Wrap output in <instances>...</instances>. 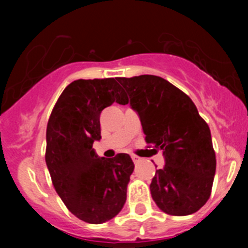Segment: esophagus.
Masks as SVG:
<instances>
[{
	"label": "esophagus",
	"instance_id": "esophagus-1",
	"mask_svg": "<svg viewBox=\"0 0 248 248\" xmlns=\"http://www.w3.org/2000/svg\"><path fill=\"white\" fill-rule=\"evenodd\" d=\"M131 157H132V159H133L134 163H138V162H140V159H141L139 156H137V155H132Z\"/></svg>",
	"mask_w": 248,
	"mask_h": 248
}]
</instances>
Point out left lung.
Segmentation results:
<instances>
[{
	"instance_id": "1",
	"label": "left lung",
	"mask_w": 248,
	"mask_h": 248,
	"mask_svg": "<svg viewBox=\"0 0 248 248\" xmlns=\"http://www.w3.org/2000/svg\"><path fill=\"white\" fill-rule=\"evenodd\" d=\"M139 114L147 147L163 150L166 166L156 170L152 199L163 212L186 216L209 201L216 171L211 133L185 92L156 76L119 78ZM154 149V150H155Z\"/></svg>"
}]
</instances>
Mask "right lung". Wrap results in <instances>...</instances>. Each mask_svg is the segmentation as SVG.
<instances>
[{
    "instance_id": "obj_1",
    "label": "right lung",
    "mask_w": 248,
    "mask_h": 248,
    "mask_svg": "<svg viewBox=\"0 0 248 248\" xmlns=\"http://www.w3.org/2000/svg\"><path fill=\"white\" fill-rule=\"evenodd\" d=\"M114 102H127L116 78L76 80L59 97L46 126V162L55 191L74 216L92 224L121 211L134 170L129 155L99 158L92 149L101 139L102 110Z\"/></svg>"
}]
</instances>
